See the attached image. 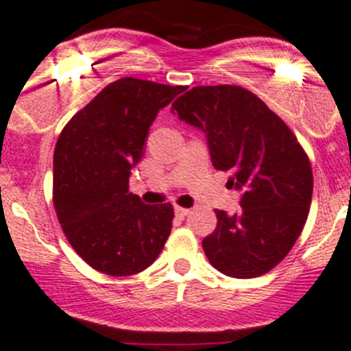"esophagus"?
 Segmentation results:
<instances>
[{
	"instance_id": "obj_1",
	"label": "esophagus",
	"mask_w": 351,
	"mask_h": 351,
	"mask_svg": "<svg viewBox=\"0 0 351 351\" xmlns=\"http://www.w3.org/2000/svg\"><path fill=\"white\" fill-rule=\"evenodd\" d=\"M175 213L176 216H180V218H185L189 213H191V209H186V208H180V206H175Z\"/></svg>"
}]
</instances>
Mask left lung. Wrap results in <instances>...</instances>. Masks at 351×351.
<instances>
[{
	"label": "left lung",
	"instance_id": "1",
	"mask_svg": "<svg viewBox=\"0 0 351 351\" xmlns=\"http://www.w3.org/2000/svg\"><path fill=\"white\" fill-rule=\"evenodd\" d=\"M173 114L199 128L227 186L242 192L241 211L216 209L204 237L209 263L235 279L267 274L287 256L310 211L313 175L293 131L250 90L195 86L173 101Z\"/></svg>",
	"mask_w": 351,
	"mask_h": 351
}]
</instances>
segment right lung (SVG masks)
Here are the masks:
<instances>
[{"instance_id": "add662e5", "label": "right lung", "mask_w": 351, "mask_h": 351, "mask_svg": "<svg viewBox=\"0 0 351 351\" xmlns=\"http://www.w3.org/2000/svg\"><path fill=\"white\" fill-rule=\"evenodd\" d=\"M185 90L123 77L74 114L53 154V204L65 237L95 270L126 277L156 261L173 206L128 192L157 112Z\"/></svg>"}]
</instances>
